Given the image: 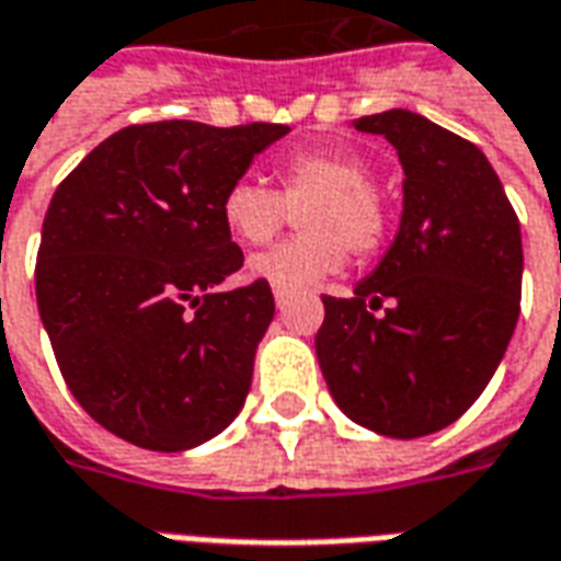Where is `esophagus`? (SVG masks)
Returning a JSON list of instances; mask_svg holds the SVG:
<instances>
[{
  "instance_id": "obj_1",
  "label": "esophagus",
  "mask_w": 561,
  "mask_h": 561,
  "mask_svg": "<svg viewBox=\"0 0 561 561\" xmlns=\"http://www.w3.org/2000/svg\"><path fill=\"white\" fill-rule=\"evenodd\" d=\"M272 293H275V305H277V308H284L286 301H289V286L275 284V286H272Z\"/></svg>"
}]
</instances>
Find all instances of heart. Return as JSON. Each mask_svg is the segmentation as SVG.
Instances as JSON below:
<instances>
[{
  "label": "heart",
  "mask_w": 561,
  "mask_h": 561,
  "mask_svg": "<svg viewBox=\"0 0 561 561\" xmlns=\"http://www.w3.org/2000/svg\"><path fill=\"white\" fill-rule=\"evenodd\" d=\"M305 236L253 256L248 272L280 286L317 284L341 272L346 251L365 260L386 241L388 218L370 187V170L353 151H298L277 167V191L256 179H239L220 196V218L241 244L260 248L284 230L289 208Z\"/></svg>",
  "instance_id": "1"
}]
</instances>
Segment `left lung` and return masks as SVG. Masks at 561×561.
<instances>
[{
    "label": "left lung",
    "mask_w": 561,
    "mask_h": 561,
    "mask_svg": "<svg viewBox=\"0 0 561 561\" xmlns=\"http://www.w3.org/2000/svg\"><path fill=\"white\" fill-rule=\"evenodd\" d=\"M403 167L398 236L353 298L322 296L317 358L346 419L419 439L463 415L520 317V220L484 151L412 110L355 118ZM388 300L382 314L373 310Z\"/></svg>",
    "instance_id": "1"
}]
</instances>
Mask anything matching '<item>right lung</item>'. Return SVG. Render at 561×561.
Instances as JSON below:
<instances>
[{
	"label": "right lung",
	"instance_id": "add662e5",
	"mask_svg": "<svg viewBox=\"0 0 561 561\" xmlns=\"http://www.w3.org/2000/svg\"><path fill=\"white\" fill-rule=\"evenodd\" d=\"M286 125H130L95 146L41 230L35 296L65 382L92 419L149 451L227 431L251 391L275 296L220 293L244 256L220 196Z\"/></svg>",
	"mask_w": 561,
	"mask_h": 561
}]
</instances>
